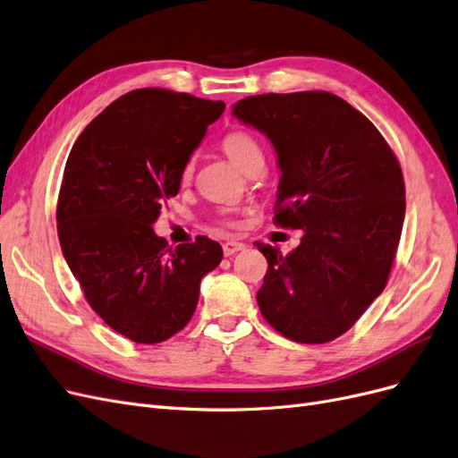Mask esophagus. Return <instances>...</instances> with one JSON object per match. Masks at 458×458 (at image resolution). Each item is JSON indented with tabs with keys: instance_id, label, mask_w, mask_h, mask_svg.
Listing matches in <instances>:
<instances>
[{
	"instance_id": "esophagus-1",
	"label": "esophagus",
	"mask_w": 458,
	"mask_h": 458,
	"mask_svg": "<svg viewBox=\"0 0 458 458\" xmlns=\"http://www.w3.org/2000/svg\"><path fill=\"white\" fill-rule=\"evenodd\" d=\"M241 250H244V244L242 242H237V241L224 242V254L225 256H233V254H237Z\"/></svg>"
}]
</instances>
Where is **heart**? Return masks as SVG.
I'll return each instance as SVG.
<instances>
[{"label":"heart","instance_id":"1","mask_svg":"<svg viewBox=\"0 0 458 458\" xmlns=\"http://www.w3.org/2000/svg\"><path fill=\"white\" fill-rule=\"evenodd\" d=\"M221 147H224L225 155L233 160V164L237 165L239 170H244L252 160L263 158L259 143L250 133L242 130H234L227 133L224 137V141H221ZM191 174H192V162H187L183 168V179H189Z\"/></svg>","mask_w":458,"mask_h":458}]
</instances>
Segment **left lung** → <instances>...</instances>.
I'll return each mask as SVG.
<instances>
[{"label": "left lung", "instance_id": "left-lung-1", "mask_svg": "<svg viewBox=\"0 0 458 458\" xmlns=\"http://www.w3.org/2000/svg\"><path fill=\"white\" fill-rule=\"evenodd\" d=\"M233 116L275 147V224L303 231L286 256L256 242L267 259L259 311L294 342L335 340L392 271L405 219L401 165L374 123L328 91L252 95L233 106Z\"/></svg>", "mask_w": 458, "mask_h": 458}]
</instances>
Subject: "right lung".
Segmentation results:
<instances>
[{
  "instance_id": "obj_1",
  "label": "right lung",
  "mask_w": 458,
  "mask_h": 458,
  "mask_svg": "<svg viewBox=\"0 0 458 458\" xmlns=\"http://www.w3.org/2000/svg\"><path fill=\"white\" fill-rule=\"evenodd\" d=\"M224 110V101L135 89L93 118L68 155L57 202L63 256L91 310L131 342L158 344L182 330L202 276L224 258L212 239L172 250L152 229Z\"/></svg>"
}]
</instances>
